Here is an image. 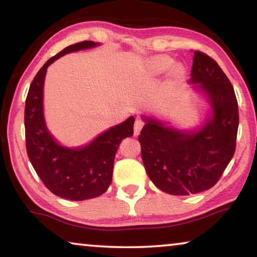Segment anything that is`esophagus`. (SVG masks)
Segmentation results:
<instances>
[{
    "label": "esophagus",
    "instance_id": "obj_1",
    "mask_svg": "<svg viewBox=\"0 0 257 257\" xmlns=\"http://www.w3.org/2000/svg\"><path fill=\"white\" fill-rule=\"evenodd\" d=\"M144 120H142L141 118H137L136 121H135V125H134V133L136 136H138L139 133H141V130L144 127Z\"/></svg>",
    "mask_w": 257,
    "mask_h": 257
}]
</instances>
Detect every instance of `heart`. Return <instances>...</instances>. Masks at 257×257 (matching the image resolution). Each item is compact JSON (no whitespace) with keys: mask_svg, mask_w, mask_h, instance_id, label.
Masks as SVG:
<instances>
[{"mask_svg":"<svg viewBox=\"0 0 257 257\" xmlns=\"http://www.w3.org/2000/svg\"><path fill=\"white\" fill-rule=\"evenodd\" d=\"M173 64H175V60H173L171 56L158 55L150 60L149 67L152 73H154V75H161V73L168 71ZM171 72L173 77H180L182 75V72H184V68H182L180 64H175L172 68Z\"/></svg>","mask_w":257,"mask_h":257,"instance_id":"heart-1","label":"heart"}]
</instances>
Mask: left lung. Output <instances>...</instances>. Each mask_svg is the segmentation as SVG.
Masks as SVG:
<instances>
[{
	"label": "left lung",
	"mask_w": 257,
	"mask_h": 257,
	"mask_svg": "<svg viewBox=\"0 0 257 257\" xmlns=\"http://www.w3.org/2000/svg\"><path fill=\"white\" fill-rule=\"evenodd\" d=\"M190 82L210 98L213 118L196 133L146 119L138 141L147 175L164 193L187 196L212 188L236 151L238 103L231 82L214 60L195 51Z\"/></svg>",
	"instance_id": "8db88e82"
}]
</instances>
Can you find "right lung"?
<instances>
[{"label": "right lung", "instance_id": "obj_1", "mask_svg": "<svg viewBox=\"0 0 257 257\" xmlns=\"http://www.w3.org/2000/svg\"><path fill=\"white\" fill-rule=\"evenodd\" d=\"M98 45L84 41L66 47L47 61L30 84L25 106L26 150L35 171L46 188L59 197L85 201L107 190L120 143L134 135L135 118L108 129L82 149L60 146L47 132L43 116V86L47 67L70 52Z\"/></svg>", "mask_w": 257, "mask_h": 257}]
</instances>
